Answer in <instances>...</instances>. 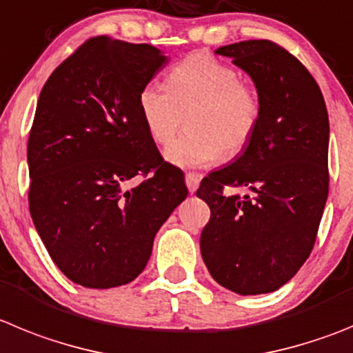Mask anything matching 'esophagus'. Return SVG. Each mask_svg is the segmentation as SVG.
I'll list each match as a JSON object with an SVG mask.
<instances>
[{
	"label": "esophagus",
	"instance_id": "obj_1",
	"mask_svg": "<svg viewBox=\"0 0 353 353\" xmlns=\"http://www.w3.org/2000/svg\"><path fill=\"white\" fill-rule=\"evenodd\" d=\"M199 180H201V176L198 173H185V183L189 192H196V189L199 187Z\"/></svg>",
	"mask_w": 353,
	"mask_h": 353
}]
</instances>
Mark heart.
Wrapping results in <instances>:
<instances>
[{
    "label": "heart",
    "mask_w": 353,
    "mask_h": 353,
    "mask_svg": "<svg viewBox=\"0 0 353 353\" xmlns=\"http://www.w3.org/2000/svg\"><path fill=\"white\" fill-rule=\"evenodd\" d=\"M148 137L168 145L182 129L189 132L166 150V159L180 168H203L234 159L254 140L261 124L263 101L257 89L241 80L232 64L208 52H192L168 73V85L145 83L138 96Z\"/></svg>",
    "instance_id": "obj_1"
}]
</instances>
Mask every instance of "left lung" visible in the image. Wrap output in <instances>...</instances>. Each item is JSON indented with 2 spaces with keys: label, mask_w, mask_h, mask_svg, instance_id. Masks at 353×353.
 <instances>
[{
  "label": "left lung",
  "mask_w": 353,
  "mask_h": 353,
  "mask_svg": "<svg viewBox=\"0 0 353 353\" xmlns=\"http://www.w3.org/2000/svg\"><path fill=\"white\" fill-rule=\"evenodd\" d=\"M254 80L261 124L243 154L201 180L210 206L201 255L216 283L241 296L280 289L313 250L329 192V119L305 64L270 40L216 48ZM248 186L252 196L225 194Z\"/></svg>",
  "instance_id": "1"
}]
</instances>
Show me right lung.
<instances>
[{"instance_id":"add662e5","label":"right lung","mask_w":353,"mask_h":353,"mask_svg":"<svg viewBox=\"0 0 353 353\" xmlns=\"http://www.w3.org/2000/svg\"><path fill=\"white\" fill-rule=\"evenodd\" d=\"M168 63L159 48L83 41L45 82L29 131V212L71 282L112 289L147 266L155 232L187 198L141 119L138 96ZM141 179L132 190L129 179Z\"/></svg>"}]
</instances>
